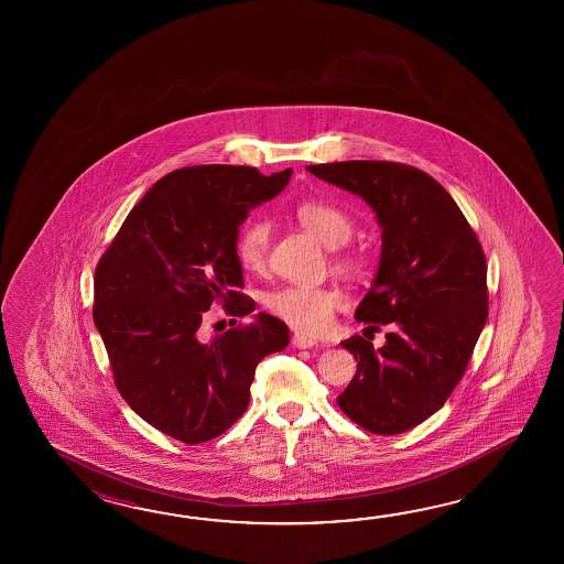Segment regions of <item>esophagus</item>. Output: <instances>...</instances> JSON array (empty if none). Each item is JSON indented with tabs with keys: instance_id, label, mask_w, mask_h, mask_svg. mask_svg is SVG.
Returning <instances> with one entry per match:
<instances>
[{
	"instance_id": "obj_1",
	"label": "esophagus",
	"mask_w": 564,
	"mask_h": 564,
	"mask_svg": "<svg viewBox=\"0 0 564 564\" xmlns=\"http://www.w3.org/2000/svg\"><path fill=\"white\" fill-rule=\"evenodd\" d=\"M292 345L296 348H312L316 345V340L311 336L302 335V333H294L292 335Z\"/></svg>"
}]
</instances>
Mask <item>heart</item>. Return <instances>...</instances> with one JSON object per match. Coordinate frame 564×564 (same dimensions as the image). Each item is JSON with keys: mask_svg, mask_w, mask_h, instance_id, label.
<instances>
[{"mask_svg": "<svg viewBox=\"0 0 564 564\" xmlns=\"http://www.w3.org/2000/svg\"><path fill=\"white\" fill-rule=\"evenodd\" d=\"M294 216L300 226L311 231L318 241L328 248H338L347 243L352 236V219L336 205L324 202H302ZM270 250V224L265 219H252L246 224L236 241V256L240 265L248 272H260L268 262ZM340 268H355L357 258L343 253L338 256ZM343 296L336 288L328 286H284L265 294L268 311L280 321L290 324L304 335L316 336L324 333L335 311L340 306Z\"/></svg>", "mask_w": 564, "mask_h": 564, "instance_id": "b5f03b06", "label": "heart"}]
</instances>
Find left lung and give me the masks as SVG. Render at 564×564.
I'll return each instance as SVG.
<instances>
[{"label": "left lung", "mask_w": 564, "mask_h": 564, "mask_svg": "<svg viewBox=\"0 0 564 564\" xmlns=\"http://www.w3.org/2000/svg\"><path fill=\"white\" fill-rule=\"evenodd\" d=\"M306 169L362 197L383 229L379 270L355 318L372 330L387 324V343H340L357 372L336 403L367 432H408L444 408L466 372L488 318L486 256L452 195L420 169L391 161Z\"/></svg>", "instance_id": "8db88e82"}]
</instances>
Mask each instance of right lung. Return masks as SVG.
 <instances>
[{
	"label": "right lung",
	"mask_w": 564,
	"mask_h": 564,
	"mask_svg": "<svg viewBox=\"0 0 564 564\" xmlns=\"http://www.w3.org/2000/svg\"><path fill=\"white\" fill-rule=\"evenodd\" d=\"M292 169L262 175L243 165L171 171L144 193L96 265V328L132 411L183 444L229 430L250 403L265 355L288 347L276 316L204 340L214 302L231 316L256 308L243 286L236 241L248 212L276 197Z\"/></svg>",
	"instance_id": "add662e5"
}]
</instances>
